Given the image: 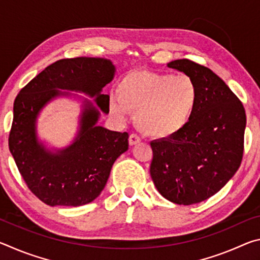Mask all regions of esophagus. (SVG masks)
<instances>
[{
  "instance_id": "1",
  "label": "esophagus",
  "mask_w": 260,
  "mask_h": 260,
  "mask_svg": "<svg viewBox=\"0 0 260 260\" xmlns=\"http://www.w3.org/2000/svg\"><path fill=\"white\" fill-rule=\"evenodd\" d=\"M140 141H141V139L136 134H131L129 135V138H128L129 146H135V144L140 143Z\"/></svg>"
}]
</instances>
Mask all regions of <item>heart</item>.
I'll return each instance as SVG.
<instances>
[{"label":"heart","mask_w":260,"mask_h":260,"mask_svg":"<svg viewBox=\"0 0 260 260\" xmlns=\"http://www.w3.org/2000/svg\"><path fill=\"white\" fill-rule=\"evenodd\" d=\"M199 101V88L186 74L131 71L118 82L109 109L119 120L135 112L136 125L143 134L166 139L184 128Z\"/></svg>","instance_id":"1"}]
</instances>
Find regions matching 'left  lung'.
I'll list each match as a JSON object with an SVG mask.
<instances>
[{
	"mask_svg": "<svg viewBox=\"0 0 260 260\" xmlns=\"http://www.w3.org/2000/svg\"><path fill=\"white\" fill-rule=\"evenodd\" d=\"M167 67L190 77L200 101L188 124L173 136L150 143V175L162 197L180 205L208 200L230 181L241 165L245 110L225 81L189 59Z\"/></svg>",
	"mask_w": 260,
	"mask_h": 260,
	"instance_id": "1",
	"label": "left lung"
}]
</instances>
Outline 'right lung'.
Segmentation results:
<instances>
[{
  "label": "right lung",
  "mask_w": 260,
  "mask_h": 260,
  "mask_svg": "<svg viewBox=\"0 0 260 260\" xmlns=\"http://www.w3.org/2000/svg\"><path fill=\"white\" fill-rule=\"evenodd\" d=\"M111 60L94 57L59 59L32 79L17 95L9 149L25 183L39 200L50 206H80L103 190L113 162L128 149V134L98 126L100 110L85 100L80 129L68 148L52 152L37 138L41 109L64 90L95 98L101 111L109 113V95L102 88L112 80Z\"/></svg>",
  "instance_id": "obj_1"
}]
</instances>
